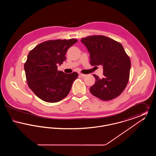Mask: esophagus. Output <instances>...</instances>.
I'll return each mask as SVG.
<instances>
[{
  "instance_id": "34e87169",
  "label": "esophagus",
  "mask_w": 156,
  "mask_h": 156,
  "mask_svg": "<svg viewBox=\"0 0 156 156\" xmlns=\"http://www.w3.org/2000/svg\"><path fill=\"white\" fill-rule=\"evenodd\" d=\"M80 75L81 77H85V76H86V75H87L83 74H81V73H80Z\"/></svg>"
}]
</instances>
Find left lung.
I'll return each instance as SVG.
<instances>
[{"label": "left lung", "instance_id": "obj_1", "mask_svg": "<svg viewBox=\"0 0 156 156\" xmlns=\"http://www.w3.org/2000/svg\"><path fill=\"white\" fill-rule=\"evenodd\" d=\"M90 54L92 66L102 65L104 77L94 74L95 83L90 92L102 101H110L119 96L125 90L129 80L130 59L120 43L111 38L94 35L82 38Z\"/></svg>", "mask_w": 156, "mask_h": 156}]
</instances>
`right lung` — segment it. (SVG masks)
<instances>
[{"label":"right lung","mask_w":156,"mask_h":156,"mask_svg":"<svg viewBox=\"0 0 156 156\" xmlns=\"http://www.w3.org/2000/svg\"><path fill=\"white\" fill-rule=\"evenodd\" d=\"M76 39L54 40L44 41L30 51L24 63L26 81L30 89L41 100L57 102L68 95L76 72L65 74L58 71L66 59L68 49L77 42Z\"/></svg>","instance_id":"right-lung-1"}]
</instances>
